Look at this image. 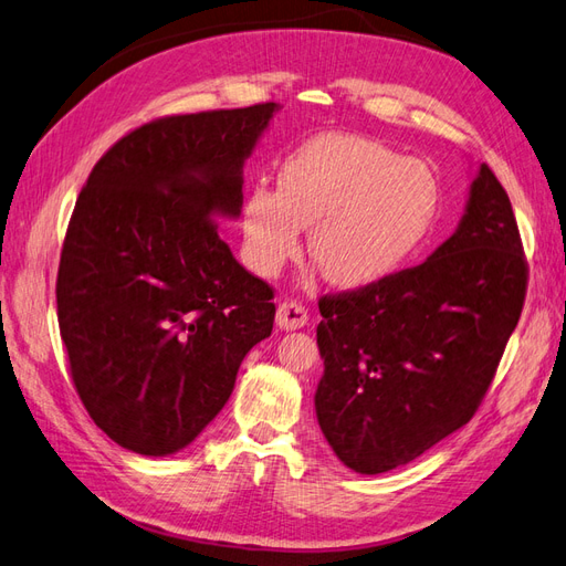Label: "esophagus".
Returning <instances> with one entry per match:
<instances>
[{
  "label": "esophagus",
  "instance_id": "esophagus-1",
  "mask_svg": "<svg viewBox=\"0 0 566 566\" xmlns=\"http://www.w3.org/2000/svg\"><path fill=\"white\" fill-rule=\"evenodd\" d=\"M310 321L307 310L302 307L300 302L293 300H285L279 304V314H276V324L281 331H297Z\"/></svg>",
  "mask_w": 566,
  "mask_h": 566
}]
</instances>
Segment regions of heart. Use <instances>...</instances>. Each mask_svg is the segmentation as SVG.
<instances>
[{
  "label": "heart",
  "mask_w": 566,
  "mask_h": 566,
  "mask_svg": "<svg viewBox=\"0 0 566 566\" xmlns=\"http://www.w3.org/2000/svg\"><path fill=\"white\" fill-rule=\"evenodd\" d=\"M438 178L421 159L400 157L361 135L324 133L283 159L279 188L259 180L242 200V238L262 276L297 256L302 228L324 279L359 290L405 266L431 233Z\"/></svg>",
  "instance_id": "obj_1"
}]
</instances>
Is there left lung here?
I'll return each mask as SVG.
<instances>
[{
	"label": "left lung",
	"instance_id": "1",
	"mask_svg": "<svg viewBox=\"0 0 566 566\" xmlns=\"http://www.w3.org/2000/svg\"><path fill=\"white\" fill-rule=\"evenodd\" d=\"M510 197L485 164L457 231L415 269L318 300L314 407L338 460L384 473L473 417L526 297Z\"/></svg>",
	"mask_w": 566,
	"mask_h": 566
}]
</instances>
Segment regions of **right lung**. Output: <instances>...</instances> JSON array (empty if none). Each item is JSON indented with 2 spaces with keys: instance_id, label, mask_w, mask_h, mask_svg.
<instances>
[{
  "instance_id": "1",
  "label": "right lung",
  "mask_w": 566,
  "mask_h": 566,
  "mask_svg": "<svg viewBox=\"0 0 566 566\" xmlns=\"http://www.w3.org/2000/svg\"><path fill=\"white\" fill-rule=\"evenodd\" d=\"M276 102L135 128L75 202L56 314L87 415L120 448L174 454L233 392L271 335L273 290L235 262L217 219H238L242 166Z\"/></svg>"
}]
</instances>
